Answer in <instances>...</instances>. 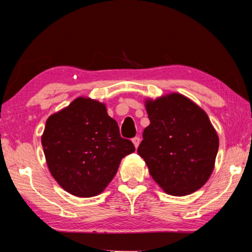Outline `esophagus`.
<instances>
[{"label":"esophagus","mask_w":252,"mask_h":252,"mask_svg":"<svg viewBox=\"0 0 252 252\" xmlns=\"http://www.w3.org/2000/svg\"><path fill=\"white\" fill-rule=\"evenodd\" d=\"M132 142H133L134 147H136V148H138V146H139V144H140V138H139V137H134V138L132 139Z\"/></svg>","instance_id":"1"}]
</instances>
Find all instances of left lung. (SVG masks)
<instances>
[{"mask_svg":"<svg viewBox=\"0 0 252 252\" xmlns=\"http://www.w3.org/2000/svg\"><path fill=\"white\" fill-rule=\"evenodd\" d=\"M150 125L138 154L150 175L171 196H187L205 185L214 170L219 136L205 111L180 94L146 100Z\"/></svg>","mask_w":252,"mask_h":252,"instance_id":"obj_1","label":"left lung"}]
</instances>
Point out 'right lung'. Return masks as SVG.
<instances>
[{"instance_id": "add662e5", "label": "right lung", "mask_w": 252, "mask_h": 252, "mask_svg": "<svg viewBox=\"0 0 252 252\" xmlns=\"http://www.w3.org/2000/svg\"><path fill=\"white\" fill-rule=\"evenodd\" d=\"M42 145L51 174L67 192L89 198L103 192L132 142L97 100L78 97L47 119Z\"/></svg>"}]
</instances>
